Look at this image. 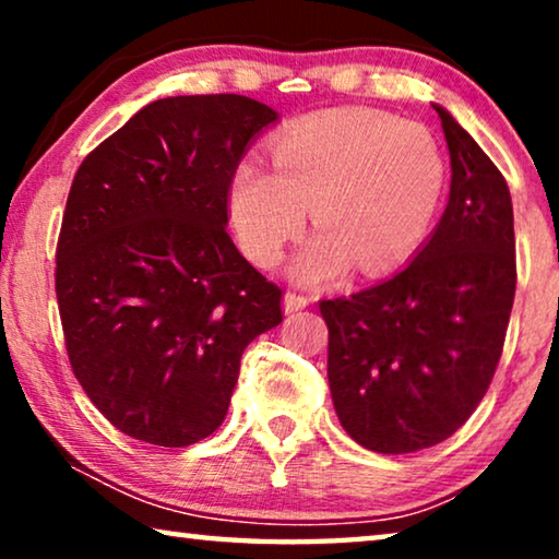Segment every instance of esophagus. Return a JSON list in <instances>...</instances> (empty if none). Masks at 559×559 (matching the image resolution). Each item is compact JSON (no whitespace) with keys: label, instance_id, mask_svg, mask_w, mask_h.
I'll return each instance as SVG.
<instances>
[{"label":"esophagus","instance_id":"34e87169","mask_svg":"<svg viewBox=\"0 0 559 559\" xmlns=\"http://www.w3.org/2000/svg\"><path fill=\"white\" fill-rule=\"evenodd\" d=\"M282 305H285V312H297V310L308 308L310 297H305L300 293H285V297H282Z\"/></svg>","mask_w":559,"mask_h":559}]
</instances>
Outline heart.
<instances>
[{
    "label": "heart",
    "mask_w": 559,
    "mask_h": 559,
    "mask_svg": "<svg viewBox=\"0 0 559 559\" xmlns=\"http://www.w3.org/2000/svg\"><path fill=\"white\" fill-rule=\"evenodd\" d=\"M272 167L236 165L228 216L243 254L274 266L310 205L318 231L289 264L302 285L338 280L350 264L366 277L402 264L430 231L448 178L435 136L384 111L300 121L274 140Z\"/></svg>",
    "instance_id": "obj_1"
}]
</instances>
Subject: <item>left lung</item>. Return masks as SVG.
Masks as SVG:
<instances>
[{"instance_id": "8db88e82", "label": "left lung", "mask_w": 559, "mask_h": 559, "mask_svg": "<svg viewBox=\"0 0 559 559\" xmlns=\"http://www.w3.org/2000/svg\"><path fill=\"white\" fill-rule=\"evenodd\" d=\"M435 111L453 170L440 224L392 280L320 302L335 415L358 445L386 455L438 445L473 415L516 289L507 180L448 109Z\"/></svg>"}]
</instances>
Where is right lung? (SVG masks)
Listing matches in <instances>:
<instances>
[{
    "label": "right lung",
    "mask_w": 559,
    "mask_h": 559,
    "mask_svg": "<svg viewBox=\"0 0 559 559\" xmlns=\"http://www.w3.org/2000/svg\"><path fill=\"white\" fill-rule=\"evenodd\" d=\"M280 119L249 96H170L83 159L56 251L71 369L129 438L186 448L224 423L282 289L234 247L228 180Z\"/></svg>",
    "instance_id": "obj_1"
}]
</instances>
